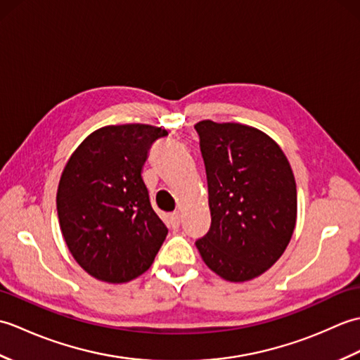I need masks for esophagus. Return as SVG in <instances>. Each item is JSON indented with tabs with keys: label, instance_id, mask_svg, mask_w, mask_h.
Wrapping results in <instances>:
<instances>
[{
	"label": "esophagus",
	"instance_id": "obj_1",
	"mask_svg": "<svg viewBox=\"0 0 360 360\" xmlns=\"http://www.w3.org/2000/svg\"><path fill=\"white\" fill-rule=\"evenodd\" d=\"M168 219H170L172 229H178V227H179V224H181V217H179L178 212L170 213V215H168Z\"/></svg>",
	"mask_w": 360,
	"mask_h": 360
}]
</instances>
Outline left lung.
I'll list each match as a JSON object with an SVG mask.
<instances>
[{"instance_id": "obj_1", "label": "left lung", "mask_w": 360, "mask_h": 360, "mask_svg": "<svg viewBox=\"0 0 360 360\" xmlns=\"http://www.w3.org/2000/svg\"><path fill=\"white\" fill-rule=\"evenodd\" d=\"M212 224L196 248L210 269L240 283L266 272L294 233L297 187L278 143L254 127L201 120Z\"/></svg>"}]
</instances>
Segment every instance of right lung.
<instances>
[{"label":"right lung","instance_id":"right-lung-1","mask_svg":"<svg viewBox=\"0 0 360 360\" xmlns=\"http://www.w3.org/2000/svg\"><path fill=\"white\" fill-rule=\"evenodd\" d=\"M167 129L110 125L83 141L65 165L57 213L66 246L94 278L127 283L155 262L168 229L153 210L142 167Z\"/></svg>","mask_w":360,"mask_h":360}]
</instances>
